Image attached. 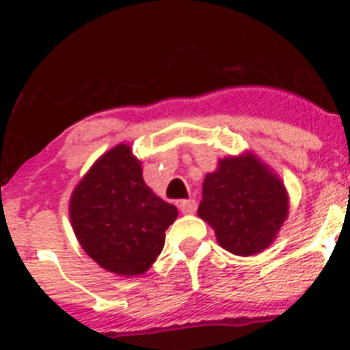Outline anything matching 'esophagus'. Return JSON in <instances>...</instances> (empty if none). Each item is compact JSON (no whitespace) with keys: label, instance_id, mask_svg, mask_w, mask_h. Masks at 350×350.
Wrapping results in <instances>:
<instances>
[{"label":"esophagus","instance_id":"1","mask_svg":"<svg viewBox=\"0 0 350 350\" xmlns=\"http://www.w3.org/2000/svg\"><path fill=\"white\" fill-rule=\"evenodd\" d=\"M179 209H181L183 214H193L195 211H197V204H195V200H191V198L181 200V202H179Z\"/></svg>","mask_w":350,"mask_h":350}]
</instances>
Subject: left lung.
Wrapping results in <instances>:
<instances>
[{
    "label": "left lung",
    "mask_w": 350,
    "mask_h": 350,
    "mask_svg": "<svg viewBox=\"0 0 350 350\" xmlns=\"http://www.w3.org/2000/svg\"><path fill=\"white\" fill-rule=\"evenodd\" d=\"M289 213L281 178L253 152L218 160L202 185L198 218L209 223L223 250L253 256L275 241Z\"/></svg>",
    "instance_id": "left-lung-1"
}]
</instances>
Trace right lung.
<instances>
[{
    "mask_svg": "<svg viewBox=\"0 0 350 350\" xmlns=\"http://www.w3.org/2000/svg\"><path fill=\"white\" fill-rule=\"evenodd\" d=\"M178 209L143 179L141 160L120 143L92 163L69 198V219L83 251L108 272H146L163 250Z\"/></svg>",
    "mask_w": 350,
    "mask_h": 350,
    "instance_id": "obj_1",
    "label": "right lung"
}]
</instances>
